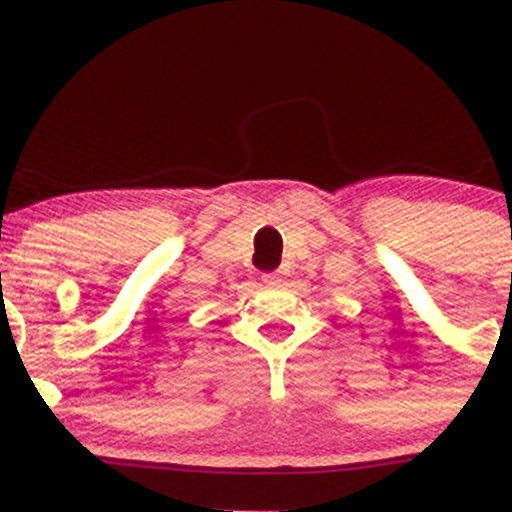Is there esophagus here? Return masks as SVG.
Wrapping results in <instances>:
<instances>
[{"mask_svg": "<svg viewBox=\"0 0 512 512\" xmlns=\"http://www.w3.org/2000/svg\"><path fill=\"white\" fill-rule=\"evenodd\" d=\"M262 279H264V284L274 286V284H279V281H281V274H279V272H272V274H264V276H262Z\"/></svg>", "mask_w": 512, "mask_h": 512, "instance_id": "esophagus-1", "label": "esophagus"}]
</instances>
